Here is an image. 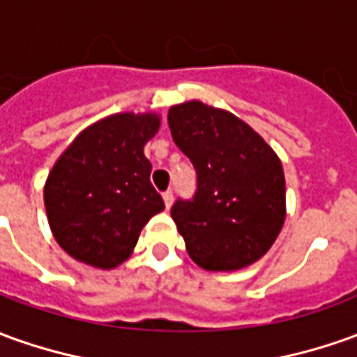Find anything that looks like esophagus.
<instances>
[{
	"mask_svg": "<svg viewBox=\"0 0 357 357\" xmlns=\"http://www.w3.org/2000/svg\"><path fill=\"white\" fill-rule=\"evenodd\" d=\"M163 200H165V206H167V208H171V206H173V190H165Z\"/></svg>",
	"mask_w": 357,
	"mask_h": 357,
	"instance_id": "34e87169",
	"label": "esophagus"
}]
</instances>
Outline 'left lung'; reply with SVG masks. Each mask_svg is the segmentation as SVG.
<instances>
[{"label":"left lung","instance_id":"obj_1","mask_svg":"<svg viewBox=\"0 0 357 357\" xmlns=\"http://www.w3.org/2000/svg\"><path fill=\"white\" fill-rule=\"evenodd\" d=\"M174 144L196 169V192L171 208L198 266L239 270L266 255L286 220L278 155L231 112L190 100L171 107Z\"/></svg>","mask_w":357,"mask_h":357}]
</instances>
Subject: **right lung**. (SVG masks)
Masks as SVG:
<instances>
[{
	"label": "right lung",
	"mask_w": 357,
	"mask_h": 357,
	"mask_svg": "<svg viewBox=\"0 0 357 357\" xmlns=\"http://www.w3.org/2000/svg\"><path fill=\"white\" fill-rule=\"evenodd\" d=\"M157 128L155 114H114L83 130L56 161L44 204L52 233L70 257L105 270L118 266L144 225L163 211L144 155Z\"/></svg>",
	"instance_id": "obj_1"
}]
</instances>
